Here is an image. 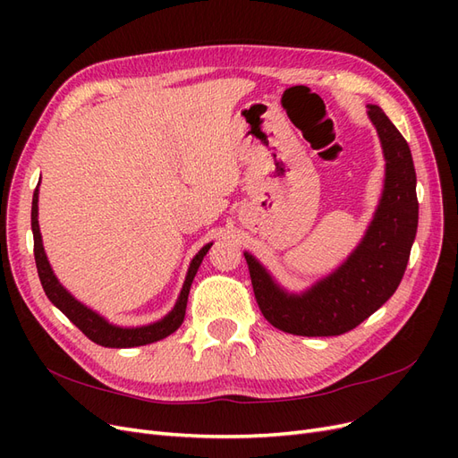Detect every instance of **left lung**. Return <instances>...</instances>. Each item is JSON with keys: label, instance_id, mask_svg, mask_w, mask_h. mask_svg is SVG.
<instances>
[{"label": "left lung", "instance_id": "8db88e82", "mask_svg": "<svg viewBox=\"0 0 458 458\" xmlns=\"http://www.w3.org/2000/svg\"><path fill=\"white\" fill-rule=\"evenodd\" d=\"M384 157L382 200L363 242L342 267L300 296L286 294L269 273L244 254L261 315L296 336H340L370 317L395 293L419 225L417 174L405 137L377 105L369 106Z\"/></svg>", "mask_w": 458, "mask_h": 458}]
</instances>
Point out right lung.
I'll use <instances>...</instances> for the list:
<instances>
[{"mask_svg": "<svg viewBox=\"0 0 458 458\" xmlns=\"http://www.w3.org/2000/svg\"><path fill=\"white\" fill-rule=\"evenodd\" d=\"M32 233H34L36 267H38L41 286H44L47 298L51 300L53 306H57L81 332H84V335L91 342L105 345V348H135V345H145V344L170 336L172 332H175L179 327H182L183 318H185V308H187L191 283H192V279H195V275L200 267L206 252L210 250V246H212V244H206L202 250L195 258H192L185 284L182 288V294H179L175 308L168 315H165L162 321L147 325V327H137V328H120V327L106 323L103 317L88 310L84 303L74 300L61 286L57 276L53 275L51 266H49V261L44 252V244H41V234H39V225H38V189L34 191V197H32Z\"/></svg>", "mask_w": 458, "mask_h": 458, "instance_id": "right-lung-1", "label": "right lung"}]
</instances>
